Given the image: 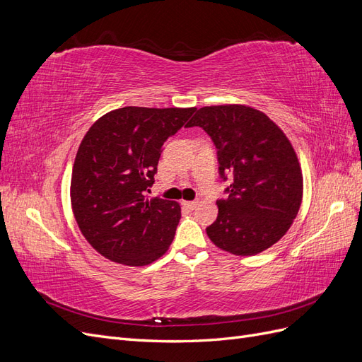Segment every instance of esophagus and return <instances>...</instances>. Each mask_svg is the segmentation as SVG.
<instances>
[{
	"label": "esophagus",
	"instance_id": "obj_1",
	"mask_svg": "<svg viewBox=\"0 0 362 362\" xmlns=\"http://www.w3.org/2000/svg\"><path fill=\"white\" fill-rule=\"evenodd\" d=\"M184 205L189 208V210H193V208H196V205H198V201H187L184 202Z\"/></svg>",
	"mask_w": 362,
	"mask_h": 362
}]
</instances>
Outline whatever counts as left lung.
<instances>
[{
    "instance_id": "8db88e82",
    "label": "left lung",
    "mask_w": 362,
    "mask_h": 362,
    "mask_svg": "<svg viewBox=\"0 0 362 362\" xmlns=\"http://www.w3.org/2000/svg\"><path fill=\"white\" fill-rule=\"evenodd\" d=\"M201 127L217 149L218 175L229 180L217 199L211 242L234 255H255L288 231L302 202V173L296 152L279 127L255 108H199L187 124Z\"/></svg>"
}]
</instances>
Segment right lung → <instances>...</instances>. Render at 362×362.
<instances>
[{
	"label": "right lung",
	"instance_id": "1",
	"mask_svg": "<svg viewBox=\"0 0 362 362\" xmlns=\"http://www.w3.org/2000/svg\"><path fill=\"white\" fill-rule=\"evenodd\" d=\"M194 112L124 107L87 131L74 163L71 202L80 231L105 258L146 266L169 249L180 204L146 201L145 192L154 184L164 144Z\"/></svg>",
	"mask_w": 362,
	"mask_h": 362
}]
</instances>
